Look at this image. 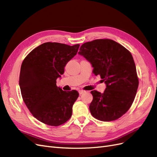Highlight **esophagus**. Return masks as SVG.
I'll return each instance as SVG.
<instances>
[{
	"label": "esophagus",
	"mask_w": 157,
	"mask_h": 157,
	"mask_svg": "<svg viewBox=\"0 0 157 157\" xmlns=\"http://www.w3.org/2000/svg\"><path fill=\"white\" fill-rule=\"evenodd\" d=\"M84 92H85V91H84V90H80L79 91H78V93H79L80 95H81V94H84Z\"/></svg>",
	"instance_id": "1"
}]
</instances>
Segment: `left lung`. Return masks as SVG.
Masks as SVG:
<instances>
[{
    "instance_id": "left-lung-1",
    "label": "left lung",
    "mask_w": 157,
    "mask_h": 157,
    "mask_svg": "<svg viewBox=\"0 0 157 157\" xmlns=\"http://www.w3.org/2000/svg\"><path fill=\"white\" fill-rule=\"evenodd\" d=\"M78 54L84 57L106 84L103 93L93 90L89 109L101 121H115L125 114L134 100L139 80L130 52L111 39H97L84 43Z\"/></svg>"
}]
</instances>
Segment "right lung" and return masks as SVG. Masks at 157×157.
<instances>
[{"label": "right lung", "instance_id": "add662e5", "mask_svg": "<svg viewBox=\"0 0 157 157\" xmlns=\"http://www.w3.org/2000/svg\"><path fill=\"white\" fill-rule=\"evenodd\" d=\"M79 46L45 42L23 61L19 84L23 101L33 117L44 124L58 126L72 115L78 92L63 91L56 86V79L63 74L66 64L77 54Z\"/></svg>", "mask_w": 157, "mask_h": 157}]
</instances>
